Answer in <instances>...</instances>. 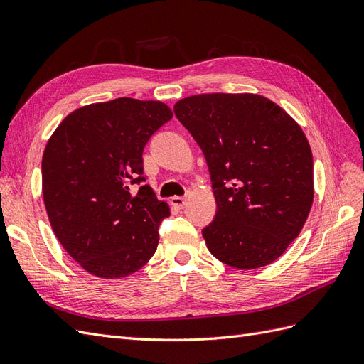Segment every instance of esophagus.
Returning a JSON list of instances; mask_svg holds the SVG:
<instances>
[{"label": "esophagus", "instance_id": "esophagus-1", "mask_svg": "<svg viewBox=\"0 0 364 364\" xmlns=\"http://www.w3.org/2000/svg\"><path fill=\"white\" fill-rule=\"evenodd\" d=\"M172 204L175 208H178V209H183L186 204H188V200H186L184 197H173L172 198Z\"/></svg>", "mask_w": 364, "mask_h": 364}]
</instances>
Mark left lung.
<instances>
[{
  "label": "left lung",
  "instance_id": "1",
  "mask_svg": "<svg viewBox=\"0 0 364 364\" xmlns=\"http://www.w3.org/2000/svg\"><path fill=\"white\" fill-rule=\"evenodd\" d=\"M173 112L210 172L217 213L203 229L210 254L245 271L271 264L312 208L314 161L301 127L257 93H201Z\"/></svg>",
  "mask_w": 364,
  "mask_h": 364
}]
</instances>
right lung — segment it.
<instances>
[{
    "instance_id": "right-lung-1",
    "label": "right lung",
    "mask_w": 364,
    "mask_h": 364,
    "mask_svg": "<svg viewBox=\"0 0 364 364\" xmlns=\"http://www.w3.org/2000/svg\"><path fill=\"white\" fill-rule=\"evenodd\" d=\"M161 101L117 98L73 110L43 154V198L55 237L90 275L123 278L155 254L169 204L141 186L143 151L172 118Z\"/></svg>"
}]
</instances>
